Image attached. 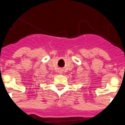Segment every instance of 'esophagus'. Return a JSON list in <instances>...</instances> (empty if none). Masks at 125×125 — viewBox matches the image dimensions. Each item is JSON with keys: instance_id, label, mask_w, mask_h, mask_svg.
<instances>
[{"instance_id": "obj_1", "label": "esophagus", "mask_w": 125, "mask_h": 125, "mask_svg": "<svg viewBox=\"0 0 125 125\" xmlns=\"http://www.w3.org/2000/svg\"><path fill=\"white\" fill-rule=\"evenodd\" d=\"M60 73H62V71H60Z\"/></svg>"}]
</instances>
